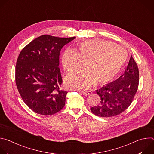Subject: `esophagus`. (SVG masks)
Masks as SVG:
<instances>
[{
    "label": "esophagus",
    "instance_id": "obj_1",
    "mask_svg": "<svg viewBox=\"0 0 154 154\" xmlns=\"http://www.w3.org/2000/svg\"><path fill=\"white\" fill-rule=\"evenodd\" d=\"M92 93V92L91 91H85V92H83V94L84 96H88L90 94H91Z\"/></svg>",
    "mask_w": 154,
    "mask_h": 154
}]
</instances>
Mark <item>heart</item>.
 <instances>
[{
    "mask_svg": "<svg viewBox=\"0 0 154 154\" xmlns=\"http://www.w3.org/2000/svg\"><path fill=\"white\" fill-rule=\"evenodd\" d=\"M79 49L78 52L66 50L61 58L63 67L68 72H79L88 64L89 70L79 74H68L65 77V85L76 90L86 88L94 81L98 84L111 82L127 59V54L122 48L100 39L83 41Z\"/></svg>",
    "mask_w": 154,
    "mask_h": 154,
    "instance_id": "b5f03b06",
    "label": "heart"
}]
</instances>
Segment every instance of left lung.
<instances>
[{"mask_svg":"<svg viewBox=\"0 0 154 154\" xmlns=\"http://www.w3.org/2000/svg\"><path fill=\"white\" fill-rule=\"evenodd\" d=\"M138 68L131 55L124 74L96 90L100 98V103L91 108V112L103 118L121 114L132 102L138 90Z\"/></svg>","mask_w":154,"mask_h":154,"instance_id":"8db88e82","label":"left lung"}]
</instances>
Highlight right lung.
I'll return each instance as SVG.
<instances>
[{
  "mask_svg": "<svg viewBox=\"0 0 154 154\" xmlns=\"http://www.w3.org/2000/svg\"><path fill=\"white\" fill-rule=\"evenodd\" d=\"M75 37L44 35L21 51L16 65V84L24 103L36 113L52 115L64 107L67 92L60 90L59 55Z\"/></svg>",
  "mask_w": 154,
  "mask_h": 154,
  "instance_id": "obj_1",
  "label": "right lung"
}]
</instances>
